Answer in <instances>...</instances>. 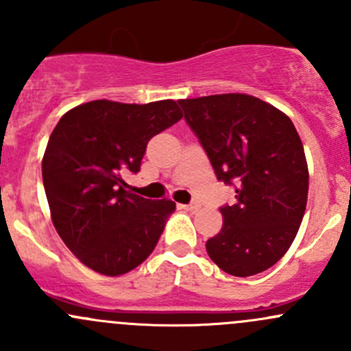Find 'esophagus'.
<instances>
[{
	"instance_id": "1",
	"label": "esophagus",
	"mask_w": 351,
	"mask_h": 351,
	"mask_svg": "<svg viewBox=\"0 0 351 351\" xmlns=\"http://www.w3.org/2000/svg\"><path fill=\"white\" fill-rule=\"evenodd\" d=\"M183 207L189 208V210H197V208L200 207V204H198V202H190L189 205H183Z\"/></svg>"
}]
</instances>
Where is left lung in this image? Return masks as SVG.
Wrapping results in <instances>:
<instances>
[{"instance_id": "1", "label": "left lung", "mask_w": 351, "mask_h": 351, "mask_svg": "<svg viewBox=\"0 0 351 351\" xmlns=\"http://www.w3.org/2000/svg\"><path fill=\"white\" fill-rule=\"evenodd\" d=\"M219 182L236 189L221 207L222 229L205 244L226 274L251 277L274 267L295 239L309 190L302 143L292 120L244 93L178 100Z\"/></svg>"}]
</instances>
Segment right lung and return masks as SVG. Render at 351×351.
<instances>
[{
  "instance_id": "1",
  "label": "right lung",
  "mask_w": 351,
  "mask_h": 351,
  "mask_svg": "<svg viewBox=\"0 0 351 351\" xmlns=\"http://www.w3.org/2000/svg\"><path fill=\"white\" fill-rule=\"evenodd\" d=\"M173 100H95L64 113L49 137L42 178L54 228L91 270L119 277L156 247L176 204L127 190L151 137L182 119Z\"/></svg>"
}]
</instances>
